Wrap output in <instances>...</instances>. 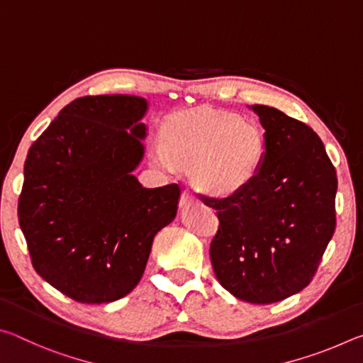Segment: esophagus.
<instances>
[{
	"instance_id": "34e87169",
	"label": "esophagus",
	"mask_w": 363,
	"mask_h": 363,
	"mask_svg": "<svg viewBox=\"0 0 363 363\" xmlns=\"http://www.w3.org/2000/svg\"><path fill=\"white\" fill-rule=\"evenodd\" d=\"M194 200H196V195L192 192V190H189V189L182 190V194H181V205L182 206L189 205L190 201H194Z\"/></svg>"
}]
</instances>
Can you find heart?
<instances>
[{"label": "heart", "mask_w": 363, "mask_h": 363, "mask_svg": "<svg viewBox=\"0 0 363 363\" xmlns=\"http://www.w3.org/2000/svg\"><path fill=\"white\" fill-rule=\"evenodd\" d=\"M153 157L167 169L176 162L194 167L196 186L216 196L235 195L253 182L267 155L266 133L257 123L230 113L176 116Z\"/></svg>", "instance_id": "obj_1"}]
</instances>
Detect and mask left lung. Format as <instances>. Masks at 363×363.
I'll use <instances>...</instances> for the list:
<instances>
[{
	"instance_id": "obj_1",
	"label": "left lung",
	"mask_w": 363,
	"mask_h": 363,
	"mask_svg": "<svg viewBox=\"0 0 363 363\" xmlns=\"http://www.w3.org/2000/svg\"><path fill=\"white\" fill-rule=\"evenodd\" d=\"M266 130L267 155L235 195H200L216 210L210 247L216 279L253 304H272L311 284L336 227L337 177L323 143L306 123L253 106Z\"/></svg>"
}]
</instances>
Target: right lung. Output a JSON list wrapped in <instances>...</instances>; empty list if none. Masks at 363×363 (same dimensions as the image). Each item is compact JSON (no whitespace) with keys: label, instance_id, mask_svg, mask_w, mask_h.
Masks as SVG:
<instances>
[{"label":"right lung","instance_id":"right-lung-1","mask_svg":"<svg viewBox=\"0 0 363 363\" xmlns=\"http://www.w3.org/2000/svg\"><path fill=\"white\" fill-rule=\"evenodd\" d=\"M138 96H86L60 110L30 147L19 224L33 269L65 296L112 303L143 277L153 237L174 219L177 184L145 189Z\"/></svg>","mask_w":363,"mask_h":363}]
</instances>
